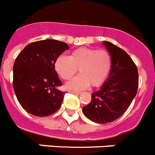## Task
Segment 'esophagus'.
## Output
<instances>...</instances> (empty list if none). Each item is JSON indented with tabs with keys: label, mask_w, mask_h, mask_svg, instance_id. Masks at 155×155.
<instances>
[{
	"label": "esophagus",
	"mask_w": 155,
	"mask_h": 155,
	"mask_svg": "<svg viewBox=\"0 0 155 155\" xmlns=\"http://www.w3.org/2000/svg\"><path fill=\"white\" fill-rule=\"evenodd\" d=\"M71 93H73V94H75V95H80L81 92H76V91H71Z\"/></svg>",
	"instance_id": "1"
}]
</instances>
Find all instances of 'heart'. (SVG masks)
I'll return each mask as SVG.
<instances>
[{"mask_svg":"<svg viewBox=\"0 0 155 155\" xmlns=\"http://www.w3.org/2000/svg\"><path fill=\"white\" fill-rule=\"evenodd\" d=\"M111 56L105 50L80 48L74 50L71 56L60 55L56 59L55 68L63 80H70L76 74H81L69 81L66 87L71 90H82L89 85L97 87L107 79L111 69Z\"/></svg>","mask_w":155,"mask_h":155,"instance_id":"b5f03b06","label":"heart"}]
</instances>
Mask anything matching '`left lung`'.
<instances>
[{
    "mask_svg": "<svg viewBox=\"0 0 155 155\" xmlns=\"http://www.w3.org/2000/svg\"><path fill=\"white\" fill-rule=\"evenodd\" d=\"M104 45L111 56L110 75L82 111L91 121L100 124L112 122L124 114L137 95L139 85L137 67L128 54L109 41Z\"/></svg>",
    "mask_w": 155,
    "mask_h": 155,
    "instance_id": "obj_1",
    "label": "left lung"
}]
</instances>
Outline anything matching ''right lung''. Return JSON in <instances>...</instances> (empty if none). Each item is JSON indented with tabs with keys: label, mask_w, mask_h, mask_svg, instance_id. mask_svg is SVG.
<instances>
[{
	"label": "right lung",
	"mask_w": 155,
	"mask_h": 155,
	"mask_svg": "<svg viewBox=\"0 0 155 155\" xmlns=\"http://www.w3.org/2000/svg\"><path fill=\"white\" fill-rule=\"evenodd\" d=\"M69 47L53 39L33 42L23 48L13 66V88L22 108L34 116L51 115L60 108L65 92L55 70L59 55Z\"/></svg>",
	"instance_id": "add662e5"
}]
</instances>
